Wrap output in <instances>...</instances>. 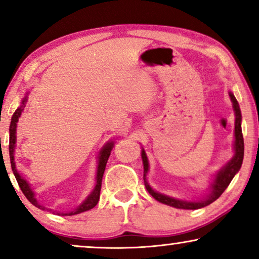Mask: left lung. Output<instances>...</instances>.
<instances>
[{
    "label": "left lung",
    "mask_w": 259,
    "mask_h": 259,
    "mask_svg": "<svg viewBox=\"0 0 259 259\" xmlns=\"http://www.w3.org/2000/svg\"><path fill=\"white\" fill-rule=\"evenodd\" d=\"M230 98H231V101L233 104V108H235L236 113V126H235V157L231 159V161L229 162L228 165L225 166L224 168L221 169L218 172L217 177H215L213 184H212L211 187V193L208 194L207 198H205L203 200L198 201H183V200H177L173 199V198H169L167 196H164V194H160L155 192L154 190L151 189V186L148 185L146 182V178H144L145 186H146V190L148 193L151 194L154 199L160 201L162 204L169 205V206L177 207V208H185V210H197V208H201L207 206L211 203H213L214 200H217L219 197L222 196L223 192L226 190V187L229 186V184L231 183V180L237 172L239 171L240 166H242L243 158H244V139H243V133H242V126H240V121H242V115H240V109L239 105L237 102L235 95L232 93H229ZM141 157H143V162H144V177L146 176L148 171V161L147 157L145 151L143 150L141 152Z\"/></svg>",
    "instance_id": "8db88e82"
}]
</instances>
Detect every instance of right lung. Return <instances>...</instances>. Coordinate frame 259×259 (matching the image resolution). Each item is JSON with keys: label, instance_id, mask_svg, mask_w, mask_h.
Segmentation results:
<instances>
[{"label": "right lung", "instance_id": "add662e5", "mask_svg": "<svg viewBox=\"0 0 259 259\" xmlns=\"http://www.w3.org/2000/svg\"><path fill=\"white\" fill-rule=\"evenodd\" d=\"M27 101V97L23 99L22 105L20 106L19 108L16 109L15 113H14L12 116V122H10V127H9V155H10V162H12V169L14 172V176L17 180V184H19L21 191H22L24 196L28 200L30 201L31 204L35 205V206L38 208H42L45 210V207H42L40 204L37 203L36 199L34 198V192L31 191V189L28 185V183L24 180L23 178H21V176L17 173L16 168H15V161H14V148H15V141H16V122L19 121V118L21 115V113L23 111L24 107V102ZM113 147V143H109L106 145L104 147V150L101 151L100 157H99V165H98V172H97V185H95L93 192L91 193V196L87 198L86 200L83 201L82 204L80 205L79 207L75 208V210L72 212H68V213H61L62 215H73V214H77L81 213V212L88 211L91 208H93L95 205L98 204L99 198H100V191H101V184H102V177H104V172L106 168V164H107V160L111 155V151ZM60 214V213H59Z\"/></svg>", "mask_w": 259, "mask_h": 259}]
</instances>
